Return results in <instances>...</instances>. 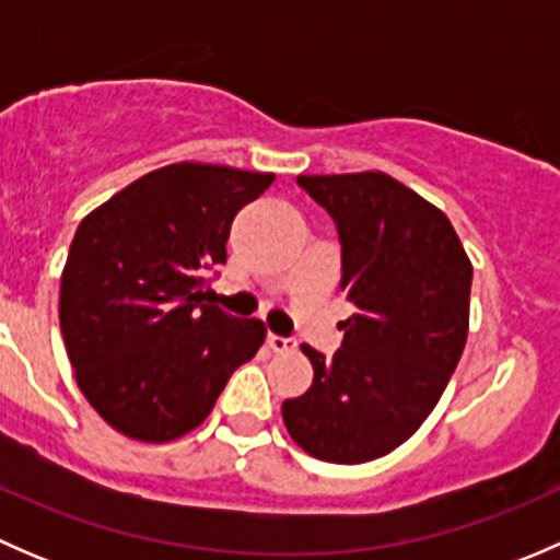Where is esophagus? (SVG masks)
Returning <instances> with one entry per match:
<instances>
[{
  "instance_id": "obj_1",
  "label": "esophagus",
  "mask_w": 560,
  "mask_h": 560,
  "mask_svg": "<svg viewBox=\"0 0 560 560\" xmlns=\"http://www.w3.org/2000/svg\"><path fill=\"white\" fill-rule=\"evenodd\" d=\"M268 347L273 352H292L298 347L295 338H287V336H276V332H268Z\"/></svg>"
}]
</instances>
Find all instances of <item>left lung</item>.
<instances>
[{
	"instance_id": "obj_1",
	"label": "left lung",
	"mask_w": 560,
	"mask_h": 560,
	"mask_svg": "<svg viewBox=\"0 0 560 560\" xmlns=\"http://www.w3.org/2000/svg\"><path fill=\"white\" fill-rule=\"evenodd\" d=\"M332 217L341 290L358 312L314 382L281 404L298 447L327 463L393 453L442 398L468 336L471 262L450 219L387 173L298 175Z\"/></svg>"
}]
</instances>
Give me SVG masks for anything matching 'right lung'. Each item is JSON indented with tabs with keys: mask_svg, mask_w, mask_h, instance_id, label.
I'll list each match as a JSON object with an SVG mask.
<instances>
[{
	"mask_svg": "<svg viewBox=\"0 0 560 560\" xmlns=\"http://www.w3.org/2000/svg\"><path fill=\"white\" fill-rule=\"evenodd\" d=\"M273 173L175 162L94 208L61 270L59 325L75 382L138 442L195 431L265 341L259 319L206 303L230 228Z\"/></svg>",
	"mask_w": 560,
	"mask_h": 560,
	"instance_id": "1",
	"label": "right lung"
}]
</instances>
